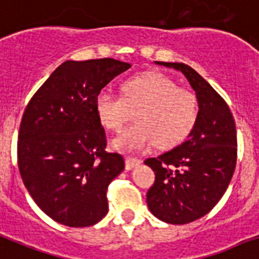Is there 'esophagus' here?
<instances>
[{
  "label": "esophagus",
  "instance_id": "1",
  "mask_svg": "<svg viewBox=\"0 0 259 259\" xmlns=\"http://www.w3.org/2000/svg\"><path fill=\"white\" fill-rule=\"evenodd\" d=\"M140 162H142L140 159L128 156V158H125V169H132L134 167H136V165H139Z\"/></svg>",
  "mask_w": 259,
  "mask_h": 259
}]
</instances>
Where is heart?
I'll return each instance as SVG.
<instances>
[{
    "instance_id": "1",
    "label": "heart",
    "mask_w": 259,
    "mask_h": 259,
    "mask_svg": "<svg viewBox=\"0 0 259 259\" xmlns=\"http://www.w3.org/2000/svg\"><path fill=\"white\" fill-rule=\"evenodd\" d=\"M95 107L101 124L117 134L136 112L138 123L113 142L115 148L123 151L144 150L155 142L159 148L178 146L187 139L199 117L195 95L155 72L124 81L121 96L101 92Z\"/></svg>"
}]
</instances>
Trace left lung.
Returning <instances> with one entry per match:
<instances>
[{"label":"left lung","mask_w":259,"mask_h":259,"mask_svg":"<svg viewBox=\"0 0 259 259\" xmlns=\"http://www.w3.org/2000/svg\"><path fill=\"white\" fill-rule=\"evenodd\" d=\"M159 65L181 71L195 91L199 117L181 146L144 160L155 172L147 206L163 222L185 225L210 212L226 192L237 164V130L223 97L183 63Z\"/></svg>","instance_id":"left-lung-1"}]
</instances>
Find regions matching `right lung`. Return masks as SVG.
<instances>
[{"mask_svg":"<svg viewBox=\"0 0 259 259\" xmlns=\"http://www.w3.org/2000/svg\"><path fill=\"white\" fill-rule=\"evenodd\" d=\"M131 65L113 59L65 61L37 90L22 115L17 162L37 206L53 221L87 227L108 212L107 190L124 169L96 113L97 95Z\"/></svg>","mask_w":259,"mask_h":259,"instance_id":"1","label":"right lung"}]
</instances>
